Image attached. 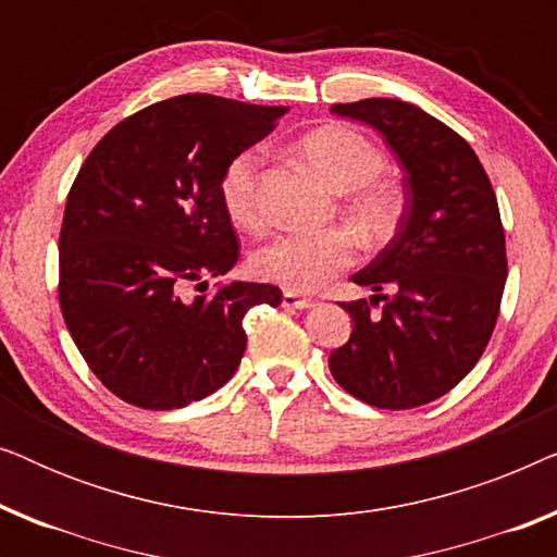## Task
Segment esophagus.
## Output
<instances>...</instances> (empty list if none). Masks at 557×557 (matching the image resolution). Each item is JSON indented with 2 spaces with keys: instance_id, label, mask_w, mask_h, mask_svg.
<instances>
[{
  "instance_id": "obj_1",
  "label": "esophagus",
  "mask_w": 557,
  "mask_h": 557,
  "mask_svg": "<svg viewBox=\"0 0 557 557\" xmlns=\"http://www.w3.org/2000/svg\"><path fill=\"white\" fill-rule=\"evenodd\" d=\"M281 304H284L286 309H299V311H307V309L317 307L314 299H307V296H299V294H292V292L284 294V301H281Z\"/></svg>"
}]
</instances>
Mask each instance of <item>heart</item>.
Masks as SVG:
<instances>
[{"mask_svg":"<svg viewBox=\"0 0 557 557\" xmlns=\"http://www.w3.org/2000/svg\"><path fill=\"white\" fill-rule=\"evenodd\" d=\"M301 157L339 193H347L345 210L357 233L372 243L387 240L398 231L403 202L398 189L383 180L387 157L368 136L349 126H322L301 136ZM258 174L261 151L243 149L225 164L220 177V200L238 227H258ZM357 258L352 233L332 227L319 233H281L258 246L250 271L258 278L309 294L337 278Z\"/></svg>","mask_w":557,"mask_h":557,"instance_id":"b5f03b06","label":"heart"}]
</instances>
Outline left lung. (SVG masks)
Segmentation results:
<instances>
[{
    "label": "left lung",
    "mask_w": 557,
    "mask_h": 557,
    "mask_svg": "<svg viewBox=\"0 0 557 557\" xmlns=\"http://www.w3.org/2000/svg\"><path fill=\"white\" fill-rule=\"evenodd\" d=\"M332 113L383 134L406 170L408 200L395 238L352 276L375 296L342 304L355 326L330 370L368 406H425L469 375L497 324L507 281L497 195L467 139L413 103L364 98Z\"/></svg>",
    "instance_id": "left-lung-1"
}]
</instances>
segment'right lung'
<instances>
[{"label":"right lung","mask_w":557,"mask_h":557,"mask_svg":"<svg viewBox=\"0 0 557 557\" xmlns=\"http://www.w3.org/2000/svg\"><path fill=\"white\" fill-rule=\"evenodd\" d=\"M284 106L174 96L119 121L96 144L60 227V311L94 375L136 408L172 410L223 387L246 352L243 317L281 288L233 281L187 299L240 256L220 200L238 151L269 136Z\"/></svg>","instance_id":"add662e5"}]
</instances>
